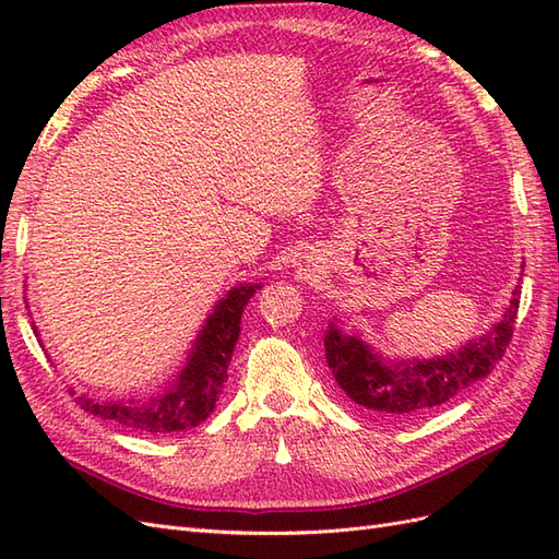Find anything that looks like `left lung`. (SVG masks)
Masks as SVG:
<instances>
[{"mask_svg": "<svg viewBox=\"0 0 559 559\" xmlns=\"http://www.w3.org/2000/svg\"><path fill=\"white\" fill-rule=\"evenodd\" d=\"M518 306L520 286L492 331L466 343L460 352L429 361H384L361 337L345 335L331 324L324 337L326 361L349 401L392 419L413 417L443 405L492 373L513 337Z\"/></svg>", "mask_w": 559, "mask_h": 559, "instance_id": "left-lung-1", "label": "left lung"}]
</instances>
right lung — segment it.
<instances>
[{
  "label": "right lung",
  "instance_id": "obj_1",
  "mask_svg": "<svg viewBox=\"0 0 559 559\" xmlns=\"http://www.w3.org/2000/svg\"><path fill=\"white\" fill-rule=\"evenodd\" d=\"M257 289H261L259 284H240L216 302L198 335L189 364L165 394L144 403H114L79 396L81 408L146 433H175L198 427L202 419L210 417L222 394L228 378L226 370L240 335V319Z\"/></svg>",
  "mask_w": 559,
  "mask_h": 559
}]
</instances>
